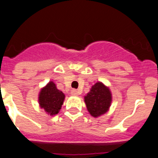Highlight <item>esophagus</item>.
Masks as SVG:
<instances>
[{
    "instance_id": "obj_1",
    "label": "esophagus",
    "mask_w": 158,
    "mask_h": 158,
    "mask_svg": "<svg viewBox=\"0 0 158 158\" xmlns=\"http://www.w3.org/2000/svg\"><path fill=\"white\" fill-rule=\"evenodd\" d=\"M70 93H71V95H72V96H78V91L77 90V89H72V90H71Z\"/></svg>"
}]
</instances>
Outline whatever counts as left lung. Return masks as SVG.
Wrapping results in <instances>:
<instances>
[{"label": "left lung", "instance_id": "left-lung-1", "mask_svg": "<svg viewBox=\"0 0 158 158\" xmlns=\"http://www.w3.org/2000/svg\"><path fill=\"white\" fill-rule=\"evenodd\" d=\"M88 111L94 118L104 115L109 110L112 95L109 88L98 81L92 86L89 93L84 97Z\"/></svg>", "mask_w": 158, "mask_h": 158}]
</instances>
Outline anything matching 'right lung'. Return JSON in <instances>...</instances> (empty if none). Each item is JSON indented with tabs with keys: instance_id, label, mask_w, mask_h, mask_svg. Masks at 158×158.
Returning <instances> with one entry per match:
<instances>
[{
	"instance_id": "add662e5",
	"label": "right lung",
	"mask_w": 158,
	"mask_h": 158,
	"mask_svg": "<svg viewBox=\"0 0 158 158\" xmlns=\"http://www.w3.org/2000/svg\"><path fill=\"white\" fill-rule=\"evenodd\" d=\"M39 104L47 115H57L62 108L65 100V94L57 89L56 85L51 81L42 88L39 94Z\"/></svg>"
}]
</instances>
